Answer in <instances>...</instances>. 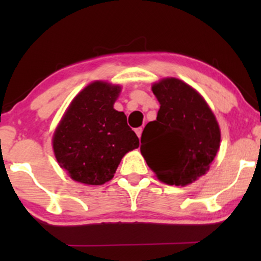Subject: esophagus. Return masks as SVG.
<instances>
[{"instance_id": "esophagus-1", "label": "esophagus", "mask_w": 261, "mask_h": 261, "mask_svg": "<svg viewBox=\"0 0 261 261\" xmlns=\"http://www.w3.org/2000/svg\"><path fill=\"white\" fill-rule=\"evenodd\" d=\"M142 131H143V128H142V127H137V128H135V133H136L137 136H139V139H141V135H142Z\"/></svg>"}]
</instances>
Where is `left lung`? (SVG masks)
I'll return each mask as SVG.
<instances>
[{"mask_svg": "<svg viewBox=\"0 0 261 261\" xmlns=\"http://www.w3.org/2000/svg\"><path fill=\"white\" fill-rule=\"evenodd\" d=\"M157 119L141 136V153L161 181L185 187L207 173L220 148L214 113L193 87L169 77L152 86Z\"/></svg>", "mask_w": 261, "mask_h": 261, "instance_id": "left-lung-1", "label": "left lung"}]
</instances>
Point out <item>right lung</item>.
Wrapping results in <instances>:
<instances>
[{"label":"right lung","mask_w":261,"mask_h":261,"mask_svg":"<svg viewBox=\"0 0 261 261\" xmlns=\"http://www.w3.org/2000/svg\"><path fill=\"white\" fill-rule=\"evenodd\" d=\"M120 86L95 81L80 92L53 137L60 167L74 181L101 185L113 179L121 158L137 148L139 137L126 115L114 109Z\"/></svg>","instance_id":"obj_1"}]
</instances>
